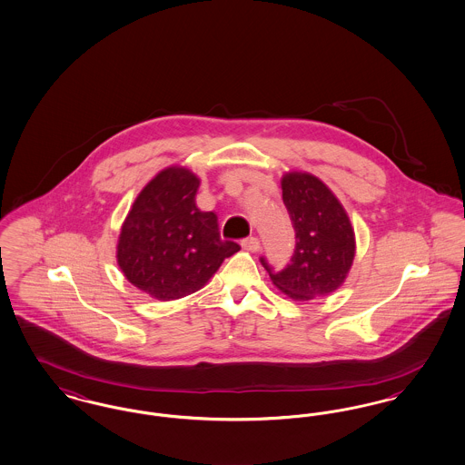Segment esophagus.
I'll return each instance as SVG.
<instances>
[{
    "label": "esophagus",
    "mask_w": 465,
    "mask_h": 465,
    "mask_svg": "<svg viewBox=\"0 0 465 465\" xmlns=\"http://www.w3.org/2000/svg\"><path fill=\"white\" fill-rule=\"evenodd\" d=\"M241 245H242V249L251 251V252H256V251H260V247H262L260 241H258L256 237H247V239H243Z\"/></svg>",
    "instance_id": "1"
}]
</instances>
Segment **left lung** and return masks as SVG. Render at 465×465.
<instances>
[{
	"instance_id": "1",
	"label": "left lung",
	"mask_w": 465,
	"mask_h": 465,
	"mask_svg": "<svg viewBox=\"0 0 465 465\" xmlns=\"http://www.w3.org/2000/svg\"><path fill=\"white\" fill-rule=\"evenodd\" d=\"M282 200L296 233L291 263L275 272L262 258L272 282L292 300H313L340 288L355 256L354 228L331 190L309 173H288Z\"/></svg>"
}]
</instances>
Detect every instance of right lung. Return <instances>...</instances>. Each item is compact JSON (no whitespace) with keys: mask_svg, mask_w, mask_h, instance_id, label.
Segmentation results:
<instances>
[{"mask_svg":"<svg viewBox=\"0 0 465 465\" xmlns=\"http://www.w3.org/2000/svg\"><path fill=\"white\" fill-rule=\"evenodd\" d=\"M200 179L173 165L134 200L116 245L127 281L160 302L188 296L207 284L241 245L222 241L218 216L195 203Z\"/></svg>","mask_w":465,"mask_h":465,"instance_id":"add662e5","label":"right lung"}]
</instances>
